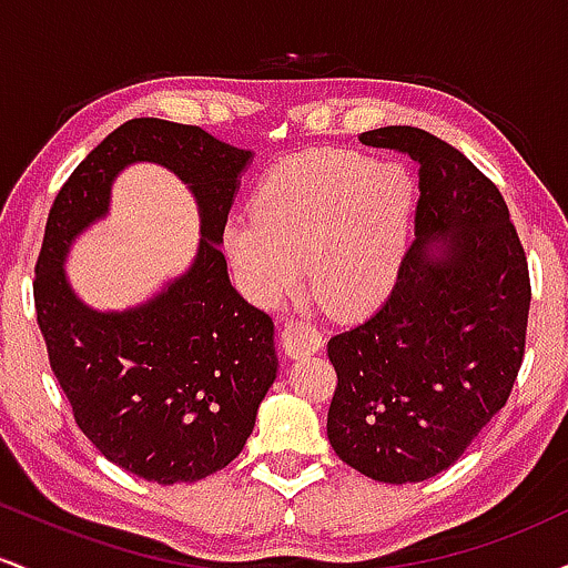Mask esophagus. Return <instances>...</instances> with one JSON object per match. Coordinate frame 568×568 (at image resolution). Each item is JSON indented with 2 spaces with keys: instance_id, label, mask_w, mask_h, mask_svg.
<instances>
[{
  "instance_id": "obj_1",
  "label": "esophagus",
  "mask_w": 568,
  "mask_h": 568,
  "mask_svg": "<svg viewBox=\"0 0 568 568\" xmlns=\"http://www.w3.org/2000/svg\"><path fill=\"white\" fill-rule=\"evenodd\" d=\"M280 338H283V349L288 352L291 357L312 355V352L323 347L321 331H317L312 323H302V321L285 323L283 331H280Z\"/></svg>"
}]
</instances>
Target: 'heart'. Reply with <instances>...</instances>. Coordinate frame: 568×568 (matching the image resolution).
Listing matches in <instances>:
<instances>
[{"label":"heart","mask_w":568,"mask_h":568,"mask_svg":"<svg viewBox=\"0 0 568 568\" xmlns=\"http://www.w3.org/2000/svg\"><path fill=\"white\" fill-rule=\"evenodd\" d=\"M414 184L400 168L344 149L293 154L266 173L253 216L226 230V253L258 302L296 283L298 264L331 310H357L393 288L408 243Z\"/></svg>","instance_id":"1"}]
</instances>
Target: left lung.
Instances as JSON below:
<instances>
[{"label": "left lung", "instance_id": "left-lung-1", "mask_svg": "<svg viewBox=\"0 0 568 568\" xmlns=\"http://www.w3.org/2000/svg\"><path fill=\"white\" fill-rule=\"evenodd\" d=\"M419 165L416 243L384 304L328 342V440L357 473L419 484L454 465L524 363L531 283L499 189L459 149L410 125L361 135Z\"/></svg>", "mask_w": 568, "mask_h": 568}]
</instances>
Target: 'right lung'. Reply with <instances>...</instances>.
<instances>
[{
  "label": "right lung",
  "instance_id": "1",
  "mask_svg": "<svg viewBox=\"0 0 568 568\" xmlns=\"http://www.w3.org/2000/svg\"><path fill=\"white\" fill-rule=\"evenodd\" d=\"M251 160L197 125L141 116L98 143L50 207L34 270L50 368L90 443L143 480L194 484L230 465L277 376L275 323L232 288L219 247ZM133 161H158L185 181L203 237L193 266L149 303L101 313L75 296L62 262Z\"/></svg>",
  "mask_w": 568,
  "mask_h": 568
}]
</instances>
